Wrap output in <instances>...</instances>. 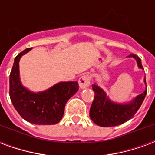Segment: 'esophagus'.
I'll use <instances>...</instances> for the list:
<instances>
[{
	"instance_id": "1",
	"label": "esophagus",
	"mask_w": 155,
	"mask_h": 155,
	"mask_svg": "<svg viewBox=\"0 0 155 155\" xmlns=\"http://www.w3.org/2000/svg\"><path fill=\"white\" fill-rule=\"evenodd\" d=\"M91 84V79L88 75H82L79 79V84L81 89H86Z\"/></svg>"
}]
</instances>
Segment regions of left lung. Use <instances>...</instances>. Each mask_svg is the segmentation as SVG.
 <instances>
[{"label": "left lung", "mask_w": 155, "mask_h": 155, "mask_svg": "<svg viewBox=\"0 0 155 155\" xmlns=\"http://www.w3.org/2000/svg\"><path fill=\"white\" fill-rule=\"evenodd\" d=\"M129 57L134 58L139 68L143 69L138 55L131 54ZM144 83L146 84L145 78ZM92 89L94 92V99L90 110V116L94 124L101 127L116 126L130 120L140 109L147 93L145 90L129 103L118 104L111 101L105 92L96 84H93Z\"/></svg>", "instance_id": "left-lung-1"}]
</instances>
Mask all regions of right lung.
I'll list each match as a JSON object with an SVG mask.
<instances>
[{"label":"right lung","mask_w":155,"mask_h":155,"mask_svg":"<svg viewBox=\"0 0 155 155\" xmlns=\"http://www.w3.org/2000/svg\"><path fill=\"white\" fill-rule=\"evenodd\" d=\"M31 50L27 48L15 56L10 74V98L16 111L26 121L35 124H55L62 119L65 104L77 92L79 84L77 81L60 82L38 93L27 90L20 81L19 61Z\"/></svg>","instance_id":"1"}]
</instances>
